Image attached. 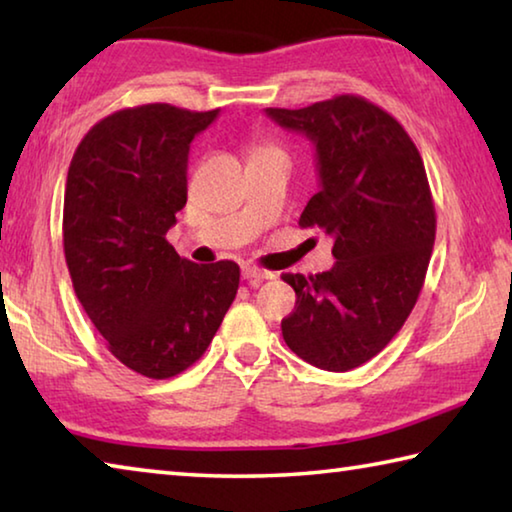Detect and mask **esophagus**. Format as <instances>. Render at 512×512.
<instances>
[{
  "label": "esophagus",
  "mask_w": 512,
  "mask_h": 512,
  "mask_svg": "<svg viewBox=\"0 0 512 512\" xmlns=\"http://www.w3.org/2000/svg\"><path fill=\"white\" fill-rule=\"evenodd\" d=\"M241 277H244V280L250 284V287H257L259 282H264V280H273V273L271 271H264V268H259V266H253V264H246L244 268H241Z\"/></svg>",
  "instance_id": "1"
}]
</instances>
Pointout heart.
Wrapping results in <instances>:
<instances>
[{"mask_svg":"<svg viewBox=\"0 0 512 512\" xmlns=\"http://www.w3.org/2000/svg\"><path fill=\"white\" fill-rule=\"evenodd\" d=\"M266 149H271V146H257L255 151H266Z\"/></svg>","mask_w":512,"mask_h":512,"instance_id":"b5f03b06","label":"heart"}]
</instances>
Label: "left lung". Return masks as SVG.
Segmentation results:
<instances>
[{
	"label": "left lung",
	"mask_w": 512,
	"mask_h": 512,
	"mask_svg": "<svg viewBox=\"0 0 512 512\" xmlns=\"http://www.w3.org/2000/svg\"><path fill=\"white\" fill-rule=\"evenodd\" d=\"M266 115L316 146L320 189L300 225L323 228L336 257L329 271L282 275L296 291L282 336L311 366L352 370L391 343L422 291L436 239L424 162L400 121L354 94Z\"/></svg>",
	"instance_id": "8db88e82"
}]
</instances>
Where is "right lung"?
I'll return each instance as SVG.
<instances>
[{
    "mask_svg": "<svg viewBox=\"0 0 512 512\" xmlns=\"http://www.w3.org/2000/svg\"><path fill=\"white\" fill-rule=\"evenodd\" d=\"M216 115L169 103L117 110L90 128L67 171L76 298L108 350L149 379L201 359L239 289L235 262L194 264L167 241L187 203L189 144Z\"/></svg>",
    "mask_w": 512,
    "mask_h": 512,
    "instance_id": "add662e5",
    "label": "right lung"
}]
</instances>
